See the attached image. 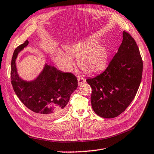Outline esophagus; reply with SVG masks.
Instances as JSON below:
<instances>
[{"instance_id":"34e87169","label":"esophagus","mask_w":154,"mask_h":154,"mask_svg":"<svg viewBox=\"0 0 154 154\" xmlns=\"http://www.w3.org/2000/svg\"><path fill=\"white\" fill-rule=\"evenodd\" d=\"M86 81L85 79L83 77H78V84L79 85H81L82 83H85Z\"/></svg>"}]
</instances>
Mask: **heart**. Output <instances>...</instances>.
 Listing matches in <instances>:
<instances>
[{
	"instance_id": "1",
	"label": "heart",
	"mask_w": 154,
	"mask_h": 154,
	"mask_svg": "<svg viewBox=\"0 0 154 154\" xmlns=\"http://www.w3.org/2000/svg\"><path fill=\"white\" fill-rule=\"evenodd\" d=\"M98 39L73 42L66 46V52L56 50L54 60L67 71L73 66L72 57L78 58L80 68L87 73H95L104 68L108 62V50L103 45H97Z\"/></svg>"
}]
</instances>
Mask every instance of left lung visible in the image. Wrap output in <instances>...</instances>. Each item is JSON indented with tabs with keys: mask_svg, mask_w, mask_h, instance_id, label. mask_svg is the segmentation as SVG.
<instances>
[{
	"mask_svg": "<svg viewBox=\"0 0 154 154\" xmlns=\"http://www.w3.org/2000/svg\"><path fill=\"white\" fill-rule=\"evenodd\" d=\"M143 62L134 39L126 31L117 52L107 68L87 82L92 88L91 105L103 118L123 113L133 100L140 85Z\"/></svg>",
	"mask_w": 154,
	"mask_h": 154,
	"instance_id": "8db88e82",
	"label": "left lung"
}]
</instances>
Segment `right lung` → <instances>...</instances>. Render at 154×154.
<instances>
[{"mask_svg": "<svg viewBox=\"0 0 154 154\" xmlns=\"http://www.w3.org/2000/svg\"><path fill=\"white\" fill-rule=\"evenodd\" d=\"M28 44L26 40L13 54L10 75L14 91L21 102L38 117L54 119L63 113L71 94L77 88V77L71 73H63L45 63L35 79H22L17 73L16 60Z\"/></svg>", "mask_w": 154, "mask_h": 154, "instance_id": "add662e5", "label": "right lung"}]
</instances>
